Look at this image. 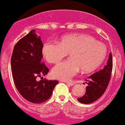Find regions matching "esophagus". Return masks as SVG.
<instances>
[{"label": "esophagus", "instance_id": "esophagus-1", "mask_svg": "<svg viewBox=\"0 0 125 125\" xmlns=\"http://www.w3.org/2000/svg\"><path fill=\"white\" fill-rule=\"evenodd\" d=\"M65 84H67L69 86H73L74 85V83L72 82H64Z\"/></svg>", "mask_w": 125, "mask_h": 125}]
</instances>
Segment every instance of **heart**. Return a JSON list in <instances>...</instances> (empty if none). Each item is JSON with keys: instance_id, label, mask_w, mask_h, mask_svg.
<instances>
[{"instance_id": "1", "label": "heart", "mask_w": 125, "mask_h": 125, "mask_svg": "<svg viewBox=\"0 0 125 125\" xmlns=\"http://www.w3.org/2000/svg\"><path fill=\"white\" fill-rule=\"evenodd\" d=\"M47 62L57 63L70 54V60L60 63L53 68V78L69 80L78 72L95 70L102 64L107 53L104 44L86 34H69L61 37L58 43L47 42L42 49Z\"/></svg>"}]
</instances>
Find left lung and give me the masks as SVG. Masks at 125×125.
<instances>
[{
  "label": "left lung",
  "mask_w": 125,
  "mask_h": 125,
  "mask_svg": "<svg viewBox=\"0 0 125 125\" xmlns=\"http://www.w3.org/2000/svg\"><path fill=\"white\" fill-rule=\"evenodd\" d=\"M113 70V57L111 52L107 64L102 70L90 76L87 79L88 86L86 92L83 96L78 98V100L82 104H90L95 102L104 93L110 80V76Z\"/></svg>",
  "instance_id": "1"
}]
</instances>
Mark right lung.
Returning <instances> with one entry per match:
<instances>
[{"label": "right lung", "instance_id": "right-lung-1", "mask_svg": "<svg viewBox=\"0 0 125 125\" xmlns=\"http://www.w3.org/2000/svg\"><path fill=\"white\" fill-rule=\"evenodd\" d=\"M43 43L32 30L21 38L14 47L11 57V71L14 83L21 95L30 102L40 104L51 97L59 82L45 80L37 81L38 77L45 76L49 70L44 63Z\"/></svg>", "mask_w": 125, "mask_h": 125}]
</instances>
